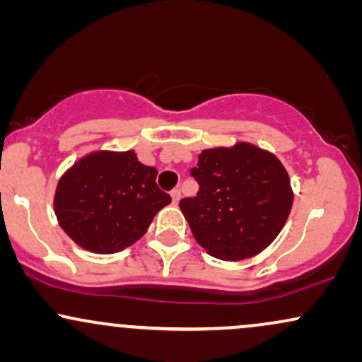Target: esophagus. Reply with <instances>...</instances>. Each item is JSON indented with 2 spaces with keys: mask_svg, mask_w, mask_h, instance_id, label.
Here are the masks:
<instances>
[{
  "mask_svg": "<svg viewBox=\"0 0 362 362\" xmlns=\"http://www.w3.org/2000/svg\"><path fill=\"white\" fill-rule=\"evenodd\" d=\"M180 197H182V192H180V189H175V190H172V199H173V202H177L180 201Z\"/></svg>",
  "mask_w": 362,
  "mask_h": 362,
  "instance_id": "34e87169",
  "label": "esophagus"
}]
</instances>
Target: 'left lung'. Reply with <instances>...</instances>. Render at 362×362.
Masks as SVG:
<instances>
[{
	"label": "left lung",
	"instance_id": "obj_1",
	"mask_svg": "<svg viewBox=\"0 0 362 362\" xmlns=\"http://www.w3.org/2000/svg\"><path fill=\"white\" fill-rule=\"evenodd\" d=\"M190 175L199 192L182 199L180 209L209 255L250 259L281 233L293 190L288 172L271 153L248 143L204 149Z\"/></svg>",
	"mask_w": 362,
	"mask_h": 362
}]
</instances>
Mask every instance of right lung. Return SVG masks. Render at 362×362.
I'll use <instances>...</instances> for the list:
<instances>
[{
	"label": "right lung",
	"instance_id": "1",
	"mask_svg": "<svg viewBox=\"0 0 362 362\" xmlns=\"http://www.w3.org/2000/svg\"><path fill=\"white\" fill-rule=\"evenodd\" d=\"M158 170L134 151H97L61 177L54 211L62 230L85 250L115 253L146 233L172 197L156 185Z\"/></svg>",
	"mask_w": 362,
	"mask_h": 362
}]
</instances>
